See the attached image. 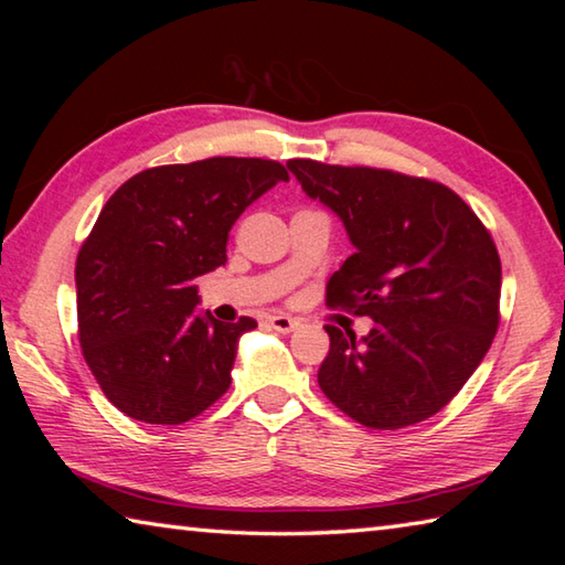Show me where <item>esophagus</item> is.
Segmentation results:
<instances>
[{"label": "esophagus", "instance_id": "1", "mask_svg": "<svg viewBox=\"0 0 565 565\" xmlns=\"http://www.w3.org/2000/svg\"><path fill=\"white\" fill-rule=\"evenodd\" d=\"M269 323H271L276 331H281V333H289V331H294L296 327H299V321L291 319V317H286V313H274V317H269Z\"/></svg>", "mask_w": 565, "mask_h": 565}]
</instances>
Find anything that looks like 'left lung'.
I'll return each instance as SVG.
<instances>
[{"mask_svg":"<svg viewBox=\"0 0 565 565\" xmlns=\"http://www.w3.org/2000/svg\"><path fill=\"white\" fill-rule=\"evenodd\" d=\"M311 199L341 216L353 252L327 306L374 329L323 327L319 386L366 428L396 431L438 414L483 361L501 321V259L489 228L441 181L376 167L291 159Z\"/></svg>","mask_w":565,"mask_h":565,"instance_id":"obj_1","label":"left lung"}]
</instances>
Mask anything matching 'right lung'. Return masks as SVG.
<instances>
[{
  "instance_id": "right-lung-1",
  "label": "right lung",
  "mask_w": 565,
  "mask_h": 565,
  "mask_svg": "<svg viewBox=\"0 0 565 565\" xmlns=\"http://www.w3.org/2000/svg\"><path fill=\"white\" fill-rule=\"evenodd\" d=\"M276 181H289L279 161L212 157L139 171L104 204L76 256V321L121 414L179 426L232 386L238 337L256 321L196 317L194 279L226 264L234 222Z\"/></svg>"
}]
</instances>
